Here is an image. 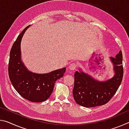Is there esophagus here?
<instances>
[{
	"mask_svg": "<svg viewBox=\"0 0 129 129\" xmlns=\"http://www.w3.org/2000/svg\"><path fill=\"white\" fill-rule=\"evenodd\" d=\"M76 68H77V64L75 62H73L69 65V70H71V71H75V70L76 69Z\"/></svg>",
	"mask_w": 129,
	"mask_h": 129,
	"instance_id": "obj_1",
	"label": "esophagus"
}]
</instances>
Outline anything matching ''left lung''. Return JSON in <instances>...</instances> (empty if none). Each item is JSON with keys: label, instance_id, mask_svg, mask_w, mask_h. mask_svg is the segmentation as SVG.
Masks as SVG:
<instances>
[{"label": "left lung", "instance_id": "1", "mask_svg": "<svg viewBox=\"0 0 129 129\" xmlns=\"http://www.w3.org/2000/svg\"><path fill=\"white\" fill-rule=\"evenodd\" d=\"M115 73L113 77L106 81H99L80 70L75 74L73 95L76 102L81 106L91 108L106 104L116 93L123 75L122 53L115 57H110Z\"/></svg>", "mask_w": 129, "mask_h": 129}]
</instances>
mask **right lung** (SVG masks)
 <instances>
[{
  "instance_id": "1",
  "label": "right lung",
  "mask_w": 129,
  "mask_h": 129,
  "mask_svg": "<svg viewBox=\"0 0 129 129\" xmlns=\"http://www.w3.org/2000/svg\"><path fill=\"white\" fill-rule=\"evenodd\" d=\"M29 26L24 29L11 48L8 75L14 88L24 99L33 102H41L50 97L54 84L63 77L66 68L45 74H37L28 71L21 60L20 44L24 34Z\"/></svg>"
}]
</instances>
